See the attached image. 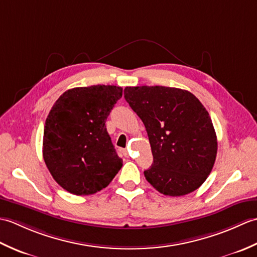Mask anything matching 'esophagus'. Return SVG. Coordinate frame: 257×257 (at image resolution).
Instances as JSON below:
<instances>
[{
  "label": "esophagus",
  "instance_id": "esophagus-1",
  "mask_svg": "<svg viewBox=\"0 0 257 257\" xmlns=\"http://www.w3.org/2000/svg\"><path fill=\"white\" fill-rule=\"evenodd\" d=\"M123 155H124L125 157H128V156H129V154H128V151H127V150H123Z\"/></svg>",
  "mask_w": 257,
  "mask_h": 257
}]
</instances>
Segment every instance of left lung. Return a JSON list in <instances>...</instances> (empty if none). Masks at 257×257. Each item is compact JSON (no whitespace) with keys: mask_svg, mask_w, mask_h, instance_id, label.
Segmentation results:
<instances>
[{"mask_svg":"<svg viewBox=\"0 0 257 257\" xmlns=\"http://www.w3.org/2000/svg\"><path fill=\"white\" fill-rule=\"evenodd\" d=\"M124 99L143 120L154 162L145 177L160 193L181 196L200 188L214 166L217 140L209 112L188 90L125 87Z\"/></svg>","mask_w":257,"mask_h":257,"instance_id":"left-lung-1","label":"left lung"}]
</instances>
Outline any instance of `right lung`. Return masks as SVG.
<instances>
[{
  "label": "right lung",
  "mask_w": 257,
  "mask_h": 257,
  "mask_svg": "<svg viewBox=\"0 0 257 257\" xmlns=\"http://www.w3.org/2000/svg\"><path fill=\"white\" fill-rule=\"evenodd\" d=\"M122 96L110 85L76 87L54 103L46 118L43 158L54 180L76 195L106 188L122 167L106 119Z\"/></svg>",
  "instance_id": "add662e5"
}]
</instances>
